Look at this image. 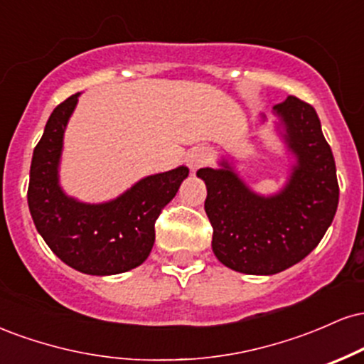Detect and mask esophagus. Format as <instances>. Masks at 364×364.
I'll return each mask as SVG.
<instances>
[{
    "label": "esophagus",
    "instance_id": "34e87169",
    "mask_svg": "<svg viewBox=\"0 0 364 364\" xmlns=\"http://www.w3.org/2000/svg\"><path fill=\"white\" fill-rule=\"evenodd\" d=\"M186 162H188V166H190L191 171H196L198 168H202L203 164H207L208 162L207 149H203V147L191 149L186 156Z\"/></svg>",
    "mask_w": 364,
    "mask_h": 364
}]
</instances>
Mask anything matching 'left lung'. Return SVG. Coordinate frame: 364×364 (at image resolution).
Returning <instances> with one entry per match:
<instances>
[{"label":"left lung","instance_id":"8db88e82","mask_svg":"<svg viewBox=\"0 0 364 364\" xmlns=\"http://www.w3.org/2000/svg\"><path fill=\"white\" fill-rule=\"evenodd\" d=\"M274 111L287 149L296 156L282 191L257 195L225 161L223 169L196 173L207 185L212 250L236 272L272 275L301 262L327 232L339 203L336 161L316 111L294 95Z\"/></svg>","mask_w":364,"mask_h":364}]
</instances>
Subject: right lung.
Returning a JSON list of instances; mask_svg holds the SVG:
<instances>
[{
	"label": "right lung",
	"mask_w": 364,
	"mask_h": 364,
	"mask_svg": "<svg viewBox=\"0 0 364 364\" xmlns=\"http://www.w3.org/2000/svg\"><path fill=\"white\" fill-rule=\"evenodd\" d=\"M78 95L56 106L36 145L28 208L39 235L66 265L90 275L128 272L147 260L156 241L157 217L190 171L179 166L147 176L106 203H82L66 195L58 183V166Z\"/></svg>",
	"instance_id": "1"
}]
</instances>
